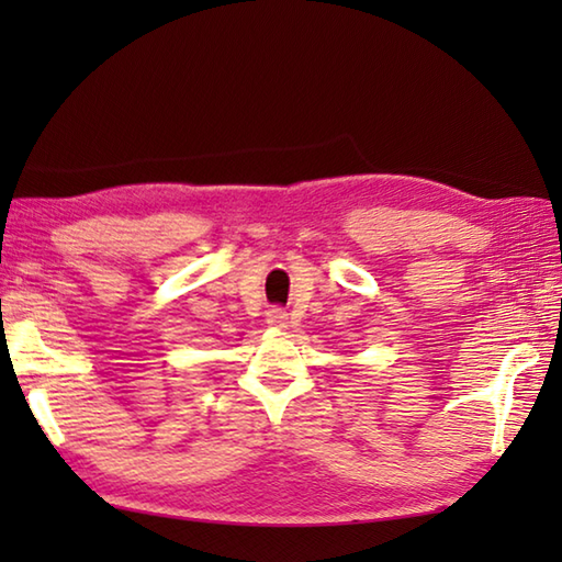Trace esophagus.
Wrapping results in <instances>:
<instances>
[{"instance_id": "34e87169", "label": "esophagus", "mask_w": 562, "mask_h": 562, "mask_svg": "<svg viewBox=\"0 0 562 562\" xmlns=\"http://www.w3.org/2000/svg\"><path fill=\"white\" fill-rule=\"evenodd\" d=\"M268 324L272 328H288V314L282 308H270L268 312Z\"/></svg>"}]
</instances>
